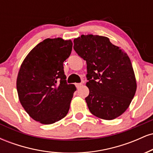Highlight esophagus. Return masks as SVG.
<instances>
[{"label":"esophagus","instance_id":"esophagus-1","mask_svg":"<svg viewBox=\"0 0 153 153\" xmlns=\"http://www.w3.org/2000/svg\"><path fill=\"white\" fill-rule=\"evenodd\" d=\"M82 85V83H81V82H80V83H76V84H75V85H76L77 88H80V86H81Z\"/></svg>","mask_w":153,"mask_h":153}]
</instances>
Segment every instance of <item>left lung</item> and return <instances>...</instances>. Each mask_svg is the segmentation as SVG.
Instances as JSON below:
<instances>
[{
  "label": "left lung",
  "instance_id": "1",
  "mask_svg": "<svg viewBox=\"0 0 153 153\" xmlns=\"http://www.w3.org/2000/svg\"><path fill=\"white\" fill-rule=\"evenodd\" d=\"M74 50L87 63L85 98L91 113L112 120L127 109L137 90V81L129 56L106 36L81 35Z\"/></svg>",
  "mask_w": 153,
  "mask_h": 153
}]
</instances>
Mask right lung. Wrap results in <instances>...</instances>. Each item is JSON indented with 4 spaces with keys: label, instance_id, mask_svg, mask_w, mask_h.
<instances>
[{
    "label": "right lung",
    "instance_id": "right-lung-1",
    "mask_svg": "<svg viewBox=\"0 0 153 153\" xmlns=\"http://www.w3.org/2000/svg\"><path fill=\"white\" fill-rule=\"evenodd\" d=\"M72 48L71 39H46L30 51L20 67L19 101L29 117L41 124H53L68 113L76 88L67 83L63 62Z\"/></svg>",
    "mask_w": 153,
    "mask_h": 153
}]
</instances>
